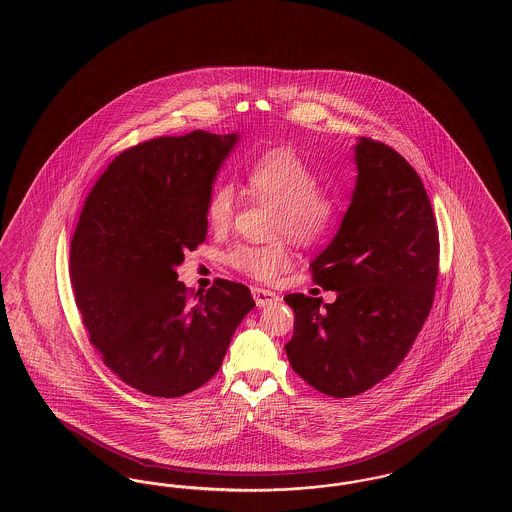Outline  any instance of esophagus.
Masks as SVG:
<instances>
[{
	"label": "esophagus",
	"instance_id": "esophagus-1",
	"mask_svg": "<svg viewBox=\"0 0 512 512\" xmlns=\"http://www.w3.org/2000/svg\"><path fill=\"white\" fill-rule=\"evenodd\" d=\"M251 293H253V299H255L257 307H267V305H272L280 299L276 293L263 290V288H251Z\"/></svg>",
	"mask_w": 512,
	"mask_h": 512
}]
</instances>
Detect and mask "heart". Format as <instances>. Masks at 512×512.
Returning <instances> with one entry per match:
<instances>
[{
	"label": "heart",
	"mask_w": 512,
	"mask_h": 512,
	"mask_svg": "<svg viewBox=\"0 0 512 512\" xmlns=\"http://www.w3.org/2000/svg\"><path fill=\"white\" fill-rule=\"evenodd\" d=\"M247 192L276 209L272 232L297 244L326 238L338 220V199L318 186L315 169L292 147H274L253 161L247 171ZM236 215V194L219 184L207 197L205 217L213 230H226ZM292 255L282 240L272 244L236 245L228 253L230 267L261 282H270L290 267Z\"/></svg>",
	"instance_id": "1"
}]
</instances>
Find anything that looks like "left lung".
<instances>
[{
  "label": "left lung",
  "mask_w": 512,
  "mask_h": 512,
  "mask_svg": "<svg viewBox=\"0 0 512 512\" xmlns=\"http://www.w3.org/2000/svg\"><path fill=\"white\" fill-rule=\"evenodd\" d=\"M357 186L340 230L311 263L313 282L338 293H290L286 353L315 390L351 397L390 376L430 315L439 272L438 224L424 184L395 149L355 146ZM323 307L320 308L319 305Z\"/></svg>",
  "instance_id": "obj_1"
}]
</instances>
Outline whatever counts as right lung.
<instances>
[{
    "label": "right lung",
    "mask_w": 512,
    "mask_h": 512,
    "mask_svg": "<svg viewBox=\"0 0 512 512\" xmlns=\"http://www.w3.org/2000/svg\"><path fill=\"white\" fill-rule=\"evenodd\" d=\"M238 134L194 130L128 147L84 201L71 282L90 341L124 384L180 397L209 382L255 307L249 288L217 278L195 295L178 282L205 242V205Z\"/></svg>",
    "instance_id": "add662e5"
}]
</instances>
